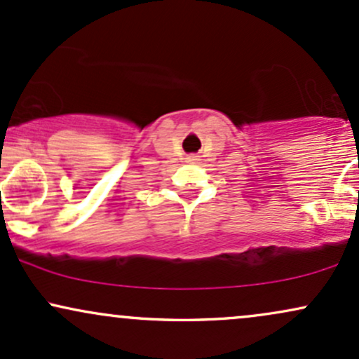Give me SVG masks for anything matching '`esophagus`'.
<instances>
[{
  "mask_svg": "<svg viewBox=\"0 0 359 359\" xmlns=\"http://www.w3.org/2000/svg\"><path fill=\"white\" fill-rule=\"evenodd\" d=\"M197 160H199V158H197L196 155H189V156H187V162H191V163H196Z\"/></svg>",
  "mask_w": 359,
  "mask_h": 359,
  "instance_id": "34e87169",
  "label": "esophagus"
}]
</instances>
